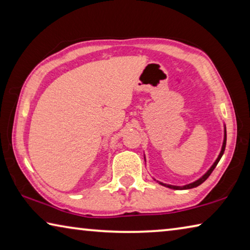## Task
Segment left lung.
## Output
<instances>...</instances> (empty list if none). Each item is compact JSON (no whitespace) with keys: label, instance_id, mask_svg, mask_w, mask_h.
<instances>
[{"label":"left lung","instance_id":"1","mask_svg":"<svg viewBox=\"0 0 250 250\" xmlns=\"http://www.w3.org/2000/svg\"><path fill=\"white\" fill-rule=\"evenodd\" d=\"M225 146H226V128H225V134H224V142H223V146H222V151H221V153H219V155H218V158L216 159V161H215L214 162V164L213 166L210 167V168L208 171H207L204 175H203L201 179H198L197 181H195V182H193V183H191V184H188V185H184V186H175V185H168V184H164V183H161L160 182V184L161 185H163V186H167V188H172V189H189V188H196V186H198V185H201L203 182H205L206 180H207V177H208L210 174H211V172L214 171V168L216 167V166H217V163L219 162V160H221V158L223 156V154H224V151H225Z\"/></svg>","mask_w":250,"mask_h":250}]
</instances>
